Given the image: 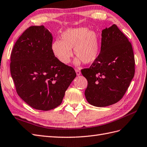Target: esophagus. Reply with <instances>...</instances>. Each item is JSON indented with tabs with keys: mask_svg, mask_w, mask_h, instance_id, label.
<instances>
[{
	"mask_svg": "<svg viewBox=\"0 0 147 147\" xmlns=\"http://www.w3.org/2000/svg\"><path fill=\"white\" fill-rule=\"evenodd\" d=\"M75 71H76V74H77V76H80V75L81 74V71H80V69H75Z\"/></svg>",
	"mask_w": 147,
	"mask_h": 147,
	"instance_id": "34e87169",
	"label": "esophagus"
}]
</instances>
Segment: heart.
<instances>
[{
    "label": "heart",
    "instance_id": "1",
    "mask_svg": "<svg viewBox=\"0 0 147 147\" xmlns=\"http://www.w3.org/2000/svg\"><path fill=\"white\" fill-rule=\"evenodd\" d=\"M77 57L75 65L83 61L91 64L96 61L99 53V40L97 32L86 27L67 29L61 34V40L56 39L51 45V50L58 61L68 64L73 56L71 49Z\"/></svg>",
    "mask_w": 147,
    "mask_h": 147
}]
</instances>
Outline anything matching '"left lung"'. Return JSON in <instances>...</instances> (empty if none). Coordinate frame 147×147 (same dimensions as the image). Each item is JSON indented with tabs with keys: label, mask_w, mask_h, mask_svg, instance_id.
Listing matches in <instances>:
<instances>
[{
	"label": "left lung",
	"mask_w": 147,
	"mask_h": 147,
	"mask_svg": "<svg viewBox=\"0 0 147 147\" xmlns=\"http://www.w3.org/2000/svg\"><path fill=\"white\" fill-rule=\"evenodd\" d=\"M81 73L88 81L84 94L90 104L106 107L122 98L134 76L135 59L130 42L116 25L102 31L98 57Z\"/></svg>",
	"instance_id": "8db88e82"
}]
</instances>
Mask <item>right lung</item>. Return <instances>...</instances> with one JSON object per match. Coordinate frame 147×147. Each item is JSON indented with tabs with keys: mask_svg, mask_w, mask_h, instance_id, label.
<instances>
[{
	"mask_svg": "<svg viewBox=\"0 0 147 147\" xmlns=\"http://www.w3.org/2000/svg\"><path fill=\"white\" fill-rule=\"evenodd\" d=\"M52 41L51 33L43 25L32 26L18 38L11 53L10 73L18 95L37 110L59 106L76 76L72 67L55 57Z\"/></svg>",
	"mask_w": 147,
	"mask_h": 147,
	"instance_id": "1",
	"label": "right lung"
}]
</instances>
